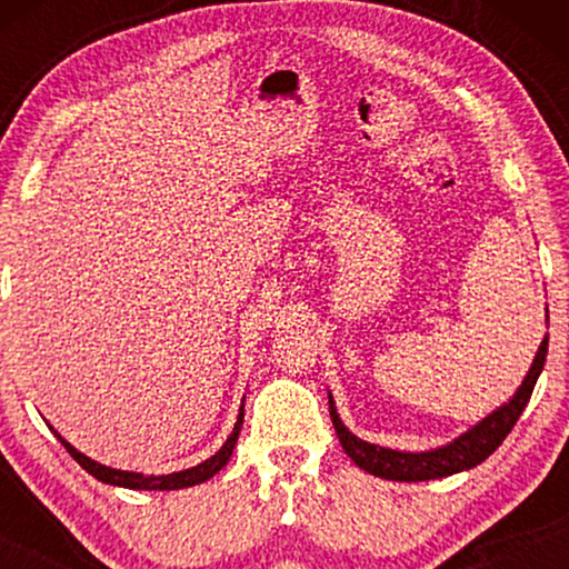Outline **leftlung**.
Returning a JSON list of instances; mask_svg holds the SVG:
<instances>
[{"label":"left lung","instance_id":"left-lung-1","mask_svg":"<svg viewBox=\"0 0 569 569\" xmlns=\"http://www.w3.org/2000/svg\"><path fill=\"white\" fill-rule=\"evenodd\" d=\"M547 321H549V313H547ZM547 349H549V333L539 345V352H536L531 368H528L523 383L518 386V391L512 393L502 407L489 411L485 419H479L477 425L469 427V430L458 435L456 440H450L440 448L409 453V450L383 448V446H376V442L357 438V435L349 432V427L341 422L337 403H333V396L329 391V411H331L333 430L339 435V442L341 448H345V453L352 458L362 471L372 473V477L391 479V481H427V479L450 477V473H458V471H469L481 461H487V458L502 446V440L508 438L512 427H516L518 417L523 415L526 403L531 399L536 380H539L543 370V362H547Z\"/></svg>","mask_w":569,"mask_h":569}]
</instances>
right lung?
<instances>
[{
	"label": "right lung",
	"instance_id": "obj_1",
	"mask_svg": "<svg viewBox=\"0 0 569 569\" xmlns=\"http://www.w3.org/2000/svg\"><path fill=\"white\" fill-rule=\"evenodd\" d=\"M246 399V396H243ZM240 427H243V407H240V415H238V422L232 427L230 438L222 442V448L217 450L212 458H207V461H201L197 466H191V469H183V471H173V473H160V477H154V473H139V471H121V469H111V466H103L98 461H92L84 453H80L74 446H69V442L61 438V435L53 430L57 435L61 446L67 448V453L74 458L77 463L82 466L84 471L92 473L98 481H103V485H113V487H127V489H186V487H193V485H201V481L212 479L217 471L222 469L224 463L230 461L232 456V448H236L238 442V435H240Z\"/></svg>",
	"mask_w": 569,
	"mask_h": 569
}]
</instances>
